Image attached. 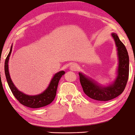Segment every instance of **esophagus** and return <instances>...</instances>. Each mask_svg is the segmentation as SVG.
I'll return each mask as SVG.
<instances>
[{"label": "esophagus", "mask_w": 135, "mask_h": 135, "mask_svg": "<svg viewBox=\"0 0 135 135\" xmlns=\"http://www.w3.org/2000/svg\"><path fill=\"white\" fill-rule=\"evenodd\" d=\"M77 69H78V65H77V64H76V63H73L70 66V70L71 71H76Z\"/></svg>", "instance_id": "1"}]
</instances>
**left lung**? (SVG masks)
Returning <instances> with one entry per match:
<instances>
[{"label":"left lung","instance_id":"8db88e82","mask_svg":"<svg viewBox=\"0 0 135 135\" xmlns=\"http://www.w3.org/2000/svg\"><path fill=\"white\" fill-rule=\"evenodd\" d=\"M115 41L118 57L116 77L112 83L103 86L95 80L79 72L80 82L84 93L98 102L108 101L120 95L124 90L129 76V56L126 47L115 33H111Z\"/></svg>","mask_w":135,"mask_h":135}]
</instances>
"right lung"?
Listing matches in <instances>:
<instances>
[{"label":"right lung","instance_id":"add662e5","mask_svg":"<svg viewBox=\"0 0 135 135\" xmlns=\"http://www.w3.org/2000/svg\"><path fill=\"white\" fill-rule=\"evenodd\" d=\"M12 48H13V45L11 47L9 55H7V58L6 59L4 70H5L7 84H8L9 88L11 90L13 95L19 101L20 103L29 108H41L50 104L53 101L56 97L59 80L62 77V75L65 74V71L61 70L55 74L52 77V79L51 80L49 86L41 93L37 94V95H28V94H25L24 93L18 90V88L15 86L11 79L10 74H9L8 63L9 57H10L12 52Z\"/></svg>","mask_w":135,"mask_h":135}]
</instances>
